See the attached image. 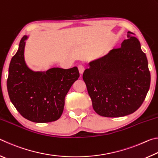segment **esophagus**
Returning <instances> with one entry per match:
<instances>
[{
  "label": "esophagus",
  "mask_w": 158,
  "mask_h": 158,
  "mask_svg": "<svg viewBox=\"0 0 158 158\" xmlns=\"http://www.w3.org/2000/svg\"><path fill=\"white\" fill-rule=\"evenodd\" d=\"M78 69H79V72L80 74H82L83 73H84V69H85L84 65H79L78 66Z\"/></svg>",
  "instance_id": "34e87169"
}]
</instances>
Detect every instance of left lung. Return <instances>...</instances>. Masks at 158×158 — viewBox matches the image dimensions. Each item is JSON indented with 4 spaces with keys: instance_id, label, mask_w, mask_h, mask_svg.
<instances>
[{
    "instance_id": "left-lung-1",
    "label": "left lung",
    "mask_w": 158,
    "mask_h": 158,
    "mask_svg": "<svg viewBox=\"0 0 158 158\" xmlns=\"http://www.w3.org/2000/svg\"><path fill=\"white\" fill-rule=\"evenodd\" d=\"M134 35L128 32L121 47L90 62L83 74L93 109L100 116H127L145 100L151 73L146 56Z\"/></svg>"
}]
</instances>
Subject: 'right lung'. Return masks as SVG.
Masks as SVG:
<instances>
[{"label": "right lung", "instance_id": "1", "mask_svg": "<svg viewBox=\"0 0 158 158\" xmlns=\"http://www.w3.org/2000/svg\"><path fill=\"white\" fill-rule=\"evenodd\" d=\"M24 35L10 63L7 88L13 105L23 118L35 123L55 121L60 117L65 98L79 77L78 68H53L34 72L24 60Z\"/></svg>", "mask_w": 158, "mask_h": 158}]
</instances>
